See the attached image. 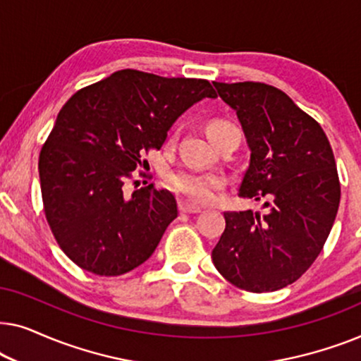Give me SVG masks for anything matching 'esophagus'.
Segmentation results:
<instances>
[{
  "label": "esophagus",
  "mask_w": 361,
  "mask_h": 361,
  "mask_svg": "<svg viewBox=\"0 0 361 361\" xmlns=\"http://www.w3.org/2000/svg\"><path fill=\"white\" fill-rule=\"evenodd\" d=\"M179 210H180V214H200L202 212L200 207L190 205V204H187V202H180Z\"/></svg>",
  "instance_id": "34e87169"
}]
</instances>
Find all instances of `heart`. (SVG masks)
<instances>
[{"label": "heart", "mask_w": 361, "mask_h": 361, "mask_svg": "<svg viewBox=\"0 0 361 361\" xmlns=\"http://www.w3.org/2000/svg\"><path fill=\"white\" fill-rule=\"evenodd\" d=\"M233 130H238V128L228 120H212L207 126V133H209L212 141ZM167 184L176 194L184 197L189 202L207 204V202L214 200L216 190H220L225 185V179L224 176L216 174V172L180 169L172 172L167 179Z\"/></svg>", "instance_id": "heart-1"}]
</instances>
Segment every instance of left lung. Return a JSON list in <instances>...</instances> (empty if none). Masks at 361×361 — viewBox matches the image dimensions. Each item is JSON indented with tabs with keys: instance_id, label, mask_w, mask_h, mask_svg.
I'll list each match as a JSON object with an SVG mask.
<instances>
[{
	"instance_id": "obj_1",
	"label": "left lung",
	"mask_w": 361,
	"mask_h": 361,
	"mask_svg": "<svg viewBox=\"0 0 361 361\" xmlns=\"http://www.w3.org/2000/svg\"><path fill=\"white\" fill-rule=\"evenodd\" d=\"M214 85L238 115L251 149L240 197L264 200L266 214L225 212L212 259L236 288L273 293L312 266L332 230L340 204L334 151L319 123L279 88Z\"/></svg>"
}]
</instances>
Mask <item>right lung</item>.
Instances as JSON below:
<instances>
[{
	"label": "right lung",
	"instance_id": "add662e5",
	"mask_svg": "<svg viewBox=\"0 0 361 361\" xmlns=\"http://www.w3.org/2000/svg\"><path fill=\"white\" fill-rule=\"evenodd\" d=\"M205 97L216 93L204 78L125 68L62 106L39 154V177L54 238L78 268L111 278L154 253L177 202L154 184L131 195L125 185L142 156L161 149L172 123Z\"/></svg>",
	"mask_w": 361,
	"mask_h": 361
}]
</instances>
